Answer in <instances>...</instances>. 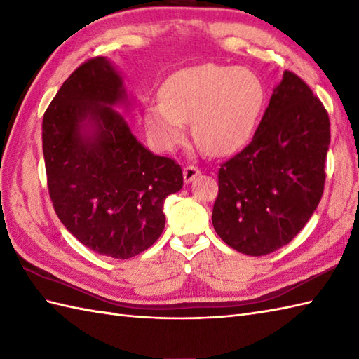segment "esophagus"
<instances>
[{
  "label": "esophagus",
  "instance_id": "obj_1",
  "mask_svg": "<svg viewBox=\"0 0 359 359\" xmlns=\"http://www.w3.org/2000/svg\"><path fill=\"white\" fill-rule=\"evenodd\" d=\"M199 174H201V170L196 165H187L184 168V180H185V184H189V182H191L193 179H196Z\"/></svg>",
  "mask_w": 359,
  "mask_h": 359
}]
</instances>
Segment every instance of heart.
<instances>
[{"instance_id":"obj_1","label":"heart","mask_w":359,"mask_h":359,"mask_svg":"<svg viewBox=\"0 0 359 359\" xmlns=\"http://www.w3.org/2000/svg\"><path fill=\"white\" fill-rule=\"evenodd\" d=\"M264 103L265 89L255 72L208 63L171 75L162 88V98L147 106L144 121L162 149L184 140L187 121H193L199 148L222 156L251 139Z\"/></svg>"}]
</instances>
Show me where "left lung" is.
<instances>
[{
	"instance_id": "left-lung-1",
	"label": "left lung",
	"mask_w": 359,
	"mask_h": 359,
	"mask_svg": "<svg viewBox=\"0 0 359 359\" xmlns=\"http://www.w3.org/2000/svg\"><path fill=\"white\" fill-rule=\"evenodd\" d=\"M329 144L324 104L285 71L253 139L220 163L211 216L219 238L248 256L287 245L321 201Z\"/></svg>"
}]
</instances>
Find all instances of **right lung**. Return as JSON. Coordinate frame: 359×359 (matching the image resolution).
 Segmentation results:
<instances>
[{
    "instance_id": "obj_1",
    "label": "right lung",
    "mask_w": 359,
    "mask_h": 359,
    "mask_svg": "<svg viewBox=\"0 0 359 359\" xmlns=\"http://www.w3.org/2000/svg\"><path fill=\"white\" fill-rule=\"evenodd\" d=\"M121 77L94 57L75 69L43 116V156L58 219L98 255L129 259L165 228L163 202L184 187L180 165L137 142L111 106L125 102ZM89 121L95 133H84Z\"/></svg>"
}]
</instances>
